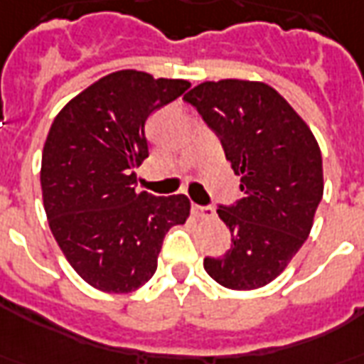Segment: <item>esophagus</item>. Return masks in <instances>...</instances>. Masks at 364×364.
Wrapping results in <instances>:
<instances>
[{
  "label": "esophagus",
  "mask_w": 364,
  "mask_h": 364,
  "mask_svg": "<svg viewBox=\"0 0 364 364\" xmlns=\"http://www.w3.org/2000/svg\"><path fill=\"white\" fill-rule=\"evenodd\" d=\"M193 214L196 218H212L214 216V208L212 206H198V204H193Z\"/></svg>",
  "instance_id": "1"
}]
</instances>
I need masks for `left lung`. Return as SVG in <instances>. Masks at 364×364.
Returning <instances> with one entry per match:
<instances>
[{
    "label": "left lung",
    "instance_id": "obj_1",
    "mask_svg": "<svg viewBox=\"0 0 364 364\" xmlns=\"http://www.w3.org/2000/svg\"><path fill=\"white\" fill-rule=\"evenodd\" d=\"M183 100L218 134L243 191L235 204L218 208L231 249L204 258V270L228 289H258L278 278L311 233L324 193L318 142L264 82L208 80Z\"/></svg>",
    "mask_w": 364,
    "mask_h": 364
}]
</instances>
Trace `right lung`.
<instances>
[{"mask_svg":"<svg viewBox=\"0 0 364 364\" xmlns=\"http://www.w3.org/2000/svg\"><path fill=\"white\" fill-rule=\"evenodd\" d=\"M189 86L115 71L53 119L40 169L46 216L69 264L100 291L129 293L146 284L166 233L189 218L185 195L134 189V168L148 158L146 119Z\"/></svg>","mask_w":364,"mask_h":364,"instance_id":"obj_1","label":"right lung"}]
</instances>
